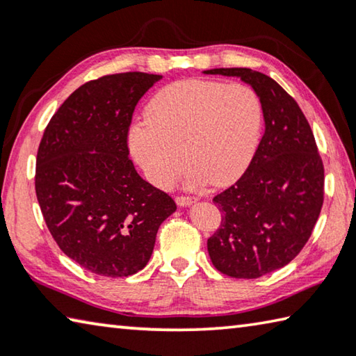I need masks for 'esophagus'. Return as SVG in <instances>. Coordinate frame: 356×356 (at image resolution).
I'll list each match as a JSON object with an SVG mask.
<instances>
[{"instance_id": "obj_1", "label": "esophagus", "mask_w": 356, "mask_h": 356, "mask_svg": "<svg viewBox=\"0 0 356 356\" xmlns=\"http://www.w3.org/2000/svg\"><path fill=\"white\" fill-rule=\"evenodd\" d=\"M196 201L195 196H176V202L180 207H186Z\"/></svg>"}]
</instances>
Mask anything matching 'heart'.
Masks as SVG:
<instances>
[{
	"mask_svg": "<svg viewBox=\"0 0 356 356\" xmlns=\"http://www.w3.org/2000/svg\"><path fill=\"white\" fill-rule=\"evenodd\" d=\"M146 120L130 129L129 144L155 186H172L185 170V158L193 166V182L207 179L225 186L236 182L254 156L262 105L245 84L185 80L154 95Z\"/></svg>",
	"mask_w": 356,
	"mask_h": 356,
	"instance_id": "1",
	"label": "heart"
}]
</instances>
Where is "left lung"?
I'll list each match as a JSON object with an SVG mask.
<instances>
[{
	"label": "left lung",
	"mask_w": 356,
	"mask_h": 356,
	"mask_svg": "<svg viewBox=\"0 0 356 356\" xmlns=\"http://www.w3.org/2000/svg\"><path fill=\"white\" fill-rule=\"evenodd\" d=\"M204 74L240 76L262 105V140L242 177L213 197L221 225L207 240L218 272L254 280L284 267L309 240L323 204V163L308 119L273 78L246 67Z\"/></svg>",
	"instance_id": "left-lung-1"
}]
</instances>
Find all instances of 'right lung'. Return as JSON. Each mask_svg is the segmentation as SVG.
Segmentation results:
<instances>
[{"label": "right lung", "mask_w": 356, "mask_h": 356, "mask_svg": "<svg viewBox=\"0 0 356 356\" xmlns=\"http://www.w3.org/2000/svg\"><path fill=\"white\" fill-rule=\"evenodd\" d=\"M161 75L125 72L72 92L53 114L35 160V195L48 231L72 261L122 278L149 262L176 202L140 177L129 156L135 106Z\"/></svg>", "instance_id": "right-lung-1"}]
</instances>
